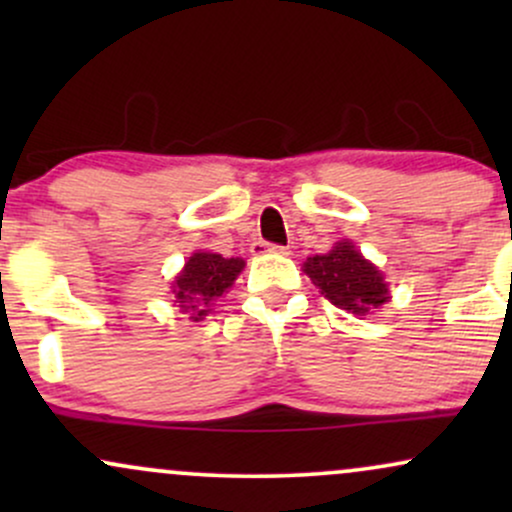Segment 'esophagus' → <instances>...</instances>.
I'll return each mask as SVG.
<instances>
[{
	"label": "esophagus",
	"instance_id": "obj_1",
	"mask_svg": "<svg viewBox=\"0 0 512 512\" xmlns=\"http://www.w3.org/2000/svg\"><path fill=\"white\" fill-rule=\"evenodd\" d=\"M252 252H255V255H262V252H276V255H291V250L284 248V245H269V243H255V245H252Z\"/></svg>",
	"mask_w": 512,
	"mask_h": 512
}]
</instances>
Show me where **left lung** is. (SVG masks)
Here are the masks:
<instances>
[{
	"label": "left lung",
	"mask_w": 512,
	"mask_h": 512,
	"mask_svg": "<svg viewBox=\"0 0 512 512\" xmlns=\"http://www.w3.org/2000/svg\"><path fill=\"white\" fill-rule=\"evenodd\" d=\"M303 272L337 308L354 315H368L390 301L383 272L368 262L351 240H339L325 255L308 257Z\"/></svg>",
	"instance_id": "left-lung-1"
}]
</instances>
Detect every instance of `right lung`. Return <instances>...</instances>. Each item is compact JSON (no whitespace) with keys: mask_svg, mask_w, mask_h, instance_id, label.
Segmentation results:
<instances>
[{"mask_svg":"<svg viewBox=\"0 0 512 512\" xmlns=\"http://www.w3.org/2000/svg\"><path fill=\"white\" fill-rule=\"evenodd\" d=\"M243 267L245 262L240 257L226 260L216 252H192L173 281L175 303L180 305L182 313H190V320H202L211 310L209 305L231 289Z\"/></svg>","mask_w":512,"mask_h":512,"instance_id":"add662e5","label":"right lung"}]
</instances>
